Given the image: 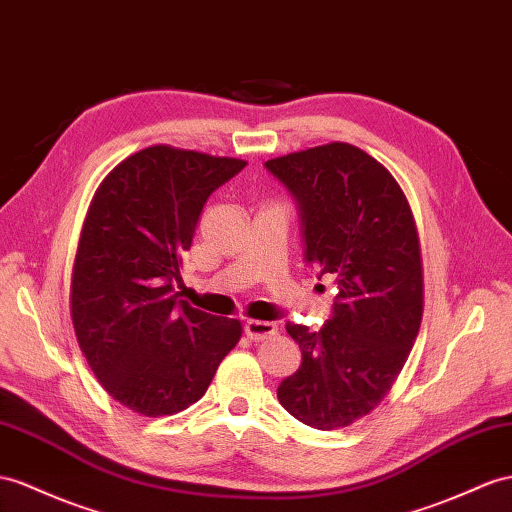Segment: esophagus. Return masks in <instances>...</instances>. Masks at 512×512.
Masks as SVG:
<instances>
[{
	"label": "esophagus",
	"instance_id": "obj_1",
	"mask_svg": "<svg viewBox=\"0 0 512 512\" xmlns=\"http://www.w3.org/2000/svg\"><path fill=\"white\" fill-rule=\"evenodd\" d=\"M244 335L248 339H253V342H259V339H268L272 335H277V324L266 322V320H246Z\"/></svg>",
	"mask_w": 512,
	"mask_h": 512
}]
</instances>
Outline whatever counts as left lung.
Here are the masks:
<instances>
[{
	"label": "left lung",
	"mask_w": 512,
	"mask_h": 512,
	"mask_svg": "<svg viewBox=\"0 0 512 512\" xmlns=\"http://www.w3.org/2000/svg\"><path fill=\"white\" fill-rule=\"evenodd\" d=\"M264 166L298 205L305 264L337 281L320 331L285 324L303 361L277 396L298 422L344 428L385 398L415 344L424 309L415 220L389 170L352 144H322Z\"/></svg>",
	"instance_id": "8db88e82"
}]
</instances>
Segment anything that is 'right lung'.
<instances>
[{"instance_id": "add662e5", "label": "right lung", "mask_w": 512, "mask_h": 512, "mask_svg": "<svg viewBox=\"0 0 512 512\" xmlns=\"http://www.w3.org/2000/svg\"><path fill=\"white\" fill-rule=\"evenodd\" d=\"M244 166L160 144L116 166L90 203L73 270V326L97 381L134 413L188 409L238 344V320L190 307L175 283L209 194Z\"/></svg>"}]
</instances>
